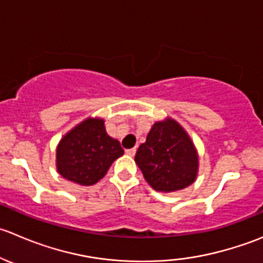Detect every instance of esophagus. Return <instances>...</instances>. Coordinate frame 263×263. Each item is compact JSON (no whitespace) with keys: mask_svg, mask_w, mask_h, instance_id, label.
Listing matches in <instances>:
<instances>
[{"mask_svg":"<svg viewBox=\"0 0 263 263\" xmlns=\"http://www.w3.org/2000/svg\"><path fill=\"white\" fill-rule=\"evenodd\" d=\"M135 152H137V148H130V149H126V151H125L126 155L132 156V157L135 155Z\"/></svg>","mask_w":263,"mask_h":263,"instance_id":"obj_1","label":"esophagus"}]
</instances>
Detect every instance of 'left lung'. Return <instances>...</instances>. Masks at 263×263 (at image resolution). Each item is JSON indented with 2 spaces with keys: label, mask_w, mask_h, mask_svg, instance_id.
Here are the masks:
<instances>
[{
  "label": "left lung",
  "mask_w": 263,
  "mask_h": 263,
  "mask_svg": "<svg viewBox=\"0 0 263 263\" xmlns=\"http://www.w3.org/2000/svg\"><path fill=\"white\" fill-rule=\"evenodd\" d=\"M135 163L155 191L173 193L196 181L199 156L193 140L176 120L156 121L139 145Z\"/></svg>",
  "instance_id": "left-lung-1"
}]
</instances>
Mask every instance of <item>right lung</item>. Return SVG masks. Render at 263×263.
<instances>
[{"mask_svg": "<svg viewBox=\"0 0 263 263\" xmlns=\"http://www.w3.org/2000/svg\"><path fill=\"white\" fill-rule=\"evenodd\" d=\"M123 155L120 142L106 132L105 120L89 116L61 138L56 147V167L66 180L89 186Z\"/></svg>", "mask_w": 263, "mask_h": 263, "instance_id": "obj_1", "label": "right lung"}]
</instances>
